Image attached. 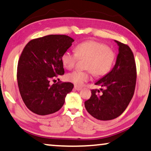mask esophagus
Instances as JSON below:
<instances>
[{
    "label": "esophagus",
    "mask_w": 151,
    "mask_h": 151,
    "mask_svg": "<svg viewBox=\"0 0 151 151\" xmlns=\"http://www.w3.org/2000/svg\"><path fill=\"white\" fill-rule=\"evenodd\" d=\"M75 90H77V91H79V90H81L82 89V88H81V87H79V86H75Z\"/></svg>",
    "instance_id": "1"
}]
</instances>
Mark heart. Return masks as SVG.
<instances>
[{
	"instance_id": "1",
	"label": "heart",
	"mask_w": 151,
	"mask_h": 151,
	"mask_svg": "<svg viewBox=\"0 0 151 151\" xmlns=\"http://www.w3.org/2000/svg\"><path fill=\"white\" fill-rule=\"evenodd\" d=\"M75 52L65 51L61 56V62L65 68L73 69L78 58H88L86 68L87 71L75 70L68 73L66 78L76 86H83L91 78V73L101 76L109 73L113 65L115 54L111 48L94 40H88L77 44Z\"/></svg>"
}]
</instances>
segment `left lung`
<instances>
[{"label":"left lung","instance_id":"left-lung-1","mask_svg":"<svg viewBox=\"0 0 151 151\" xmlns=\"http://www.w3.org/2000/svg\"><path fill=\"white\" fill-rule=\"evenodd\" d=\"M118 46L116 63L109 73L95 83L104 89L92 90L85 102L89 114L100 120H110L122 114L133 96L136 83V65L129 46L114 40Z\"/></svg>","mask_w":151,"mask_h":151}]
</instances>
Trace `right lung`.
Wrapping results in <instances>:
<instances>
[{"label":"right lung","mask_w":151,"mask_h":151,"mask_svg":"<svg viewBox=\"0 0 151 151\" xmlns=\"http://www.w3.org/2000/svg\"><path fill=\"white\" fill-rule=\"evenodd\" d=\"M75 41L65 35H49L31 40L18 61L17 80L21 97L33 113L46 116L62 107L73 90L70 82L51 85L50 81L64 74L61 56Z\"/></svg>","instance_id":"1"}]
</instances>
